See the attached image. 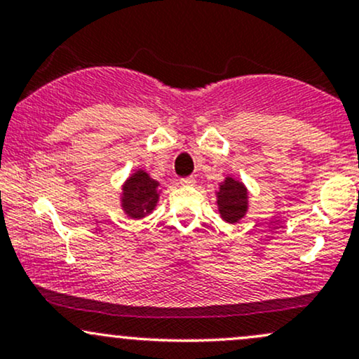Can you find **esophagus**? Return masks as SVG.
Masks as SVG:
<instances>
[{"mask_svg": "<svg viewBox=\"0 0 359 359\" xmlns=\"http://www.w3.org/2000/svg\"><path fill=\"white\" fill-rule=\"evenodd\" d=\"M196 184V179L194 177H182L180 179V185H194Z\"/></svg>", "mask_w": 359, "mask_h": 359, "instance_id": "34e87169", "label": "esophagus"}]
</instances>
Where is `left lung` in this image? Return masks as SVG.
<instances>
[{
  "label": "left lung",
  "mask_w": 359,
  "mask_h": 359,
  "mask_svg": "<svg viewBox=\"0 0 359 359\" xmlns=\"http://www.w3.org/2000/svg\"><path fill=\"white\" fill-rule=\"evenodd\" d=\"M217 204L222 219L228 222L240 221L246 212V189L245 185L234 179H226L217 192Z\"/></svg>",
  "instance_id": "obj_1"
}]
</instances>
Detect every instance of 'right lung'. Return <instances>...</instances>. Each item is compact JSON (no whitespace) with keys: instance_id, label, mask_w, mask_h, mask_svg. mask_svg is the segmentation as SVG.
Listing matches in <instances>:
<instances>
[{"instance_id":"1","label":"right lung","mask_w":359,"mask_h":359,"mask_svg":"<svg viewBox=\"0 0 359 359\" xmlns=\"http://www.w3.org/2000/svg\"><path fill=\"white\" fill-rule=\"evenodd\" d=\"M158 184L148 177L147 172L140 170L128 179L123 187V208L128 216L143 217L145 214L154 211L158 196H156Z\"/></svg>"}]
</instances>
